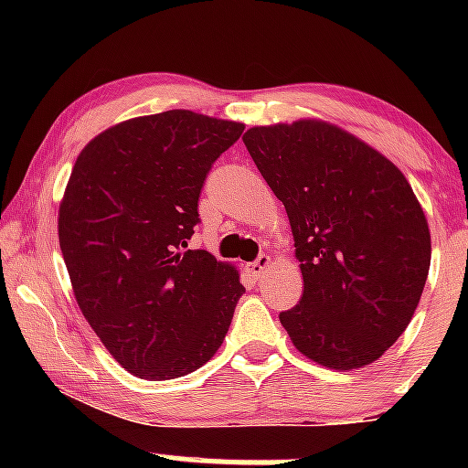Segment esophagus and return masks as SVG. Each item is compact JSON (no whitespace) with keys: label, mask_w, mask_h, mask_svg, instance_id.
Instances as JSON below:
<instances>
[{"label":"esophagus","mask_w":468,"mask_h":468,"mask_svg":"<svg viewBox=\"0 0 468 468\" xmlns=\"http://www.w3.org/2000/svg\"><path fill=\"white\" fill-rule=\"evenodd\" d=\"M268 266H271V257L260 255L252 264H249V272L252 277H261L268 271Z\"/></svg>","instance_id":"obj_1"}]
</instances>
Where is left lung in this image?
Masks as SVG:
<instances>
[{
  "instance_id": "1",
  "label": "left lung",
  "mask_w": 468,
  "mask_h": 468,
  "mask_svg": "<svg viewBox=\"0 0 468 468\" xmlns=\"http://www.w3.org/2000/svg\"><path fill=\"white\" fill-rule=\"evenodd\" d=\"M286 207L303 294L279 314L303 356L356 369L394 346L431 264L420 202L391 160L324 121L250 127L241 138Z\"/></svg>"
}]
</instances>
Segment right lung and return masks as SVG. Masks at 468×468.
Returning <instances> with one entry per match:
<instances>
[{
	"label": "right lung",
	"instance_id": "add662e5",
	"mask_svg": "<svg viewBox=\"0 0 468 468\" xmlns=\"http://www.w3.org/2000/svg\"><path fill=\"white\" fill-rule=\"evenodd\" d=\"M241 122L189 110L130 118L85 144L58 207L74 297L127 372H196L227 336L244 294L230 264L189 250L197 197Z\"/></svg>",
	"mask_w": 468,
	"mask_h": 468
}]
</instances>
